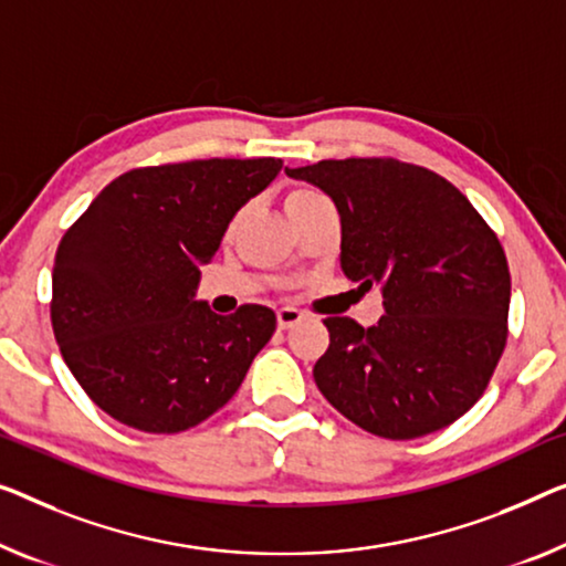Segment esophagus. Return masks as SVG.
<instances>
[{
  "label": "esophagus",
  "instance_id": "1",
  "mask_svg": "<svg viewBox=\"0 0 566 566\" xmlns=\"http://www.w3.org/2000/svg\"><path fill=\"white\" fill-rule=\"evenodd\" d=\"M305 317L297 307H282L280 312H276V325H280V331H290V327H294L300 323V319Z\"/></svg>",
  "mask_w": 566,
  "mask_h": 566
}]
</instances>
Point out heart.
<instances>
[{"instance_id": "obj_1", "label": "heart", "mask_w": 566, "mask_h": 566, "mask_svg": "<svg viewBox=\"0 0 566 566\" xmlns=\"http://www.w3.org/2000/svg\"><path fill=\"white\" fill-rule=\"evenodd\" d=\"M317 200H325L323 192H317L312 188H294L284 196V210L297 208V206H307V202H317Z\"/></svg>"}]
</instances>
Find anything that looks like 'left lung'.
Wrapping results in <instances>:
<instances>
[{
  "label": "left lung",
  "mask_w": 566,
  "mask_h": 566,
  "mask_svg": "<svg viewBox=\"0 0 566 566\" xmlns=\"http://www.w3.org/2000/svg\"><path fill=\"white\" fill-rule=\"evenodd\" d=\"M284 172L333 198L343 274L384 294L376 325L325 319L331 348L312 370L317 389L386 440L452 424L483 396L509 337L511 274L499 235L427 167L350 157Z\"/></svg>",
  "instance_id": "obj_1"
}]
</instances>
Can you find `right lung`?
<instances>
[{
	"label": "right lung",
	"mask_w": 566,
	"mask_h": 566,
	"mask_svg": "<svg viewBox=\"0 0 566 566\" xmlns=\"http://www.w3.org/2000/svg\"><path fill=\"white\" fill-rule=\"evenodd\" d=\"M282 159H192L108 182L53 266L55 340L75 381L126 427L172 434L216 415L276 331L269 307L216 315L200 266Z\"/></svg>",
	"instance_id": "obj_1"
}]
</instances>
